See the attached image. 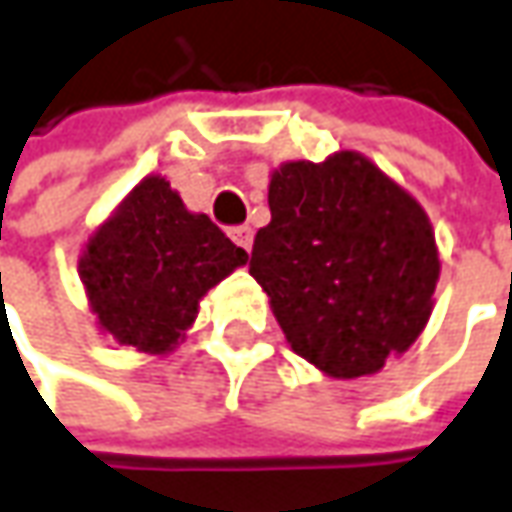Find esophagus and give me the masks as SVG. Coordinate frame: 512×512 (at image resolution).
<instances>
[{"mask_svg": "<svg viewBox=\"0 0 512 512\" xmlns=\"http://www.w3.org/2000/svg\"><path fill=\"white\" fill-rule=\"evenodd\" d=\"M229 238L238 243L240 249H252V240H255V232H252V226H235L232 232H229Z\"/></svg>", "mask_w": 512, "mask_h": 512, "instance_id": "esophagus-1", "label": "esophagus"}]
</instances>
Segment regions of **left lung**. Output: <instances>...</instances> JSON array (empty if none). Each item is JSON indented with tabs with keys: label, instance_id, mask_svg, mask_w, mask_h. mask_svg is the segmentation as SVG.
Instances as JSON below:
<instances>
[{
	"label": "left lung",
	"instance_id": "obj_1",
	"mask_svg": "<svg viewBox=\"0 0 512 512\" xmlns=\"http://www.w3.org/2000/svg\"><path fill=\"white\" fill-rule=\"evenodd\" d=\"M272 221L249 274L291 351L334 379L377 374L433 311L439 249L414 195L362 152L286 161L269 181Z\"/></svg>",
	"mask_w": 512,
	"mask_h": 512
}]
</instances>
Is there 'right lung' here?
Masks as SVG:
<instances>
[{"mask_svg": "<svg viewBox=\"0 0 512 512\" xmlns=\"http://www.w3.org/2000/svg\"><path fill=\"white\" fill-rule=\"evenodd\" d=\"M249 255L161 175H147L84 243L79 274L101 334L164 357L184 343L201 300Z\"/></svg>", "mask_w": 512, "mask_h": 512, "instance_id": "obj_1", "label": "right lung"}]
</instances>
